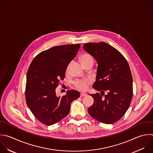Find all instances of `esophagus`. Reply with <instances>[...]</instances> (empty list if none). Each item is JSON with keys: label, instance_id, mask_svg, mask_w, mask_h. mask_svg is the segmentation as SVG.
I'll return each mask as SVG.
<instances>
[{"label": "esophagus", "instance_id": "34e87169", "mask_svg": "<svg viewBox=\"0 0 153 153\" xmlns=\"http://www.w3.org/2000/svg\"><path fill=\"white\" fill-rule=\"evenodd\" d=\"M87 95L86 93H81V94H80V96L81 97H84V96H85Z\"/></svg>", "mask_w": 153, "mask_h": 153}]
</instances>
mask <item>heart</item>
Segmentation results:
<instances>
[{"mask_svg": "<svg viewBox=\"0 0 153 153\" xmlns=\"http://www.w3.org/2000/svg\"><path fill=\"white\" fill-rule=\"evenodd\" d=\"M81 60L84 65L87 63L94 62L93 57L91 56V55H90L88 53H85V54H82L81 57ZM90 83H91V81L90 79H82L76 80L74 82V84H75V86L76 87V88H77L78 89L82 90V91H85L88 88Z\"/></svg>", "mask_w": 153, "mask_h": 153, "instance_id": "1", "label": "heart"}]
</instances>
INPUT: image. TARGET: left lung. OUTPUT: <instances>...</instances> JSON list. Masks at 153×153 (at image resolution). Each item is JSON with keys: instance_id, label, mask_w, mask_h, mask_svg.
Returning a JSON list of instances; mask_svg holds the SVG:
<instances>
[{"instance_id": "left-lung-1", "label": "left lung", "mask_w": 153, "mask_h": 153, "mask_svg": "<svg viewBox=\"0 0 153 153\" xmlns=\"http://www.w3.org/2000/svg\"><path fill=\"white\" fill-rule=\"evenodd\" d=\"M83 48L97 62L93 87L100 91L90 94L94 103L88 112L102 123L113 124L125 114L132 99L133 79L129 65L120 51L105 42L87 43Z\"/></svg>"}]
</instances>
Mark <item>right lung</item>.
Segmentation results:
<instances>
[{
  "instance_id": "right-lung-1",
  "label": "right lung",
  "mask_w": 153,
  "mask_h": 153,
  "mask_svg": "<svg viewBox=\"0 0 153 153\" xmlns=\"http://www.w3.org/2000/svg\"><path fill=\"white\" fill-rule=\"evenodd\" d=\"M79 48L80 44L64 45L43 51L33 59L28 69L26 103L35 117L45 125H53L66 117L71 103L80 96L79 92L74 90H68L62 97L56 94L68 65Z\"/></svg>"
}]
</instances>
